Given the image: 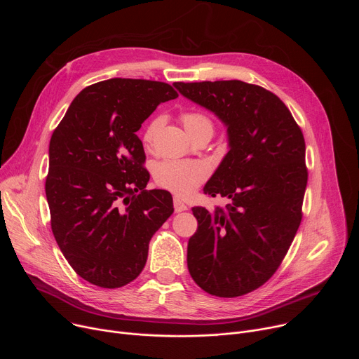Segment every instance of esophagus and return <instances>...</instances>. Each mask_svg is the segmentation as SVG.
<instances>
[{
  "instance_id": "34e87169",
  "label": "esophagus",
  "mask_w": 359,
  "mask_h": 359,
  "mask_svg": "<svg viewBox=\"0 0 359 359\" xmlns=\"http://www.w3.org/2000/svg\"><path fill=\"white\" fill-rule=\"evenodd\" d=\"M173 208H175V212H176V213H180V212L187 210V206H186V204H184L180 198H175V200H173Z\"/></svg>"
}]
</instances>
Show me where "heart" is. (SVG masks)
I'll return each instance as SVG.
<instances>
[{
  "instance_id": "b5f03b06",
  "label": "heart",
  "mask_w": 359,
  "mask_h": 359,
  "mask_svg": "<svg viewBox=\"0 0 359 359\" xmlns=\"http://www.w3.org/2000/svg\"><path fill=\"white\" fill-rule=\"evenodd\" d=\"M182 123L187 133L194 137L198 133L209 132L213 135L215 126L212 119L203 112L190 111L182 115ZM162 125L161 118L151 119L144 132H143V142L144 144H150L155 139L159 128ZM210 175L209 166L201 161H163L159 162L153 170L155 182L162 189H166L176 196L187 197L190 196L200 184L208 180Z\"/></svg>"
}]
</instances>
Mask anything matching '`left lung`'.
I'll return each mask as SVG.
<instances>
[{
  "mask_svg": "<svg viewBox=\"0 0 359 359\" xmlns=\"http://www.w3.org/2000/svg\"><path fill=\"white\" fill-rule=\"evenodd\" d=\"M226 126L229 151L203 191L231 200L193 208L197 231L187 267L206 292L233 298L262 287L280 267L302 219L309 172L302 132L273 92L243 81L175 82Z\"/></svg>",
  "mask_w": 359,
  "mask_h": 359,
  "instance_id": "left-lung-1",
  "label": "left lung"
}]
</instances>
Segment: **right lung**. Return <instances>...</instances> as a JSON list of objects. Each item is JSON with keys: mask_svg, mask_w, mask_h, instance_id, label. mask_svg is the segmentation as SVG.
I'll use <instances>...</instances> for the list:
<instances>
[{"mask_svg": "<svg viewBox=\"0 0 359 359\" xmlns=\"http://www.w3.org/2000/svg\"><path fill=\"white\" fill-rule=\"evenodd\" d=\"M177 96L165 82L102 81L76 95L50 136V229L69 266L90 284L119 288L133 281L150 238L173 213L169 191L144 190L150 176L136 132Z\"/></svg>", "mask_w": 359, "mask_h": 359, "instance_id": "obj_1", "label": "right lung"}]
</instances>
